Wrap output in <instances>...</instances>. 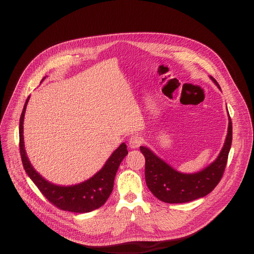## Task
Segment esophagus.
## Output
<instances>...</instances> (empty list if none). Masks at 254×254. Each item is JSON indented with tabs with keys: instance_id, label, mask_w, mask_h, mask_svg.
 Returning <instances> with one entry per match:
<instances>
[{
	"instance_id": "obj_1",
	"label": "esophagus",
	"mask_w": 254,
	"mask_h": 254,
	"mask_svg": "<svg viewBox=\"0 0 254 254\" xmlns=\"http://www.w3.org/2000/svg\"><path fill=\"white\" fill-rule=\"evenodd\" d=\"M143 139L139 136H132L128 139V147L132 148V149H136L139 148L140 146L142 145Z\"/></svg>"
}]
</instances>
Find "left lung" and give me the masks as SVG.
<instances>
[{
	"instance_id": "1",
	"label": "left lung",
	"mask_w": 254,
	"mask_h": 254,
	"mask_svg": "<svg viewBox=\"0 0 254 254\" xmlns=\"http://www.w3.org/2000/svg\"><path fill=\"white\" fill-rule=\"evenodd\" d=\"M211 80L220 89L216 80ZM233 139L232 120L229 114L228 134L217 158L202 171L185 174L172 168L149 148L141 146L145 156V180L149 190L162 202L169 204L188 203L210 193L219 183L228 162Z\"/></svg>"
}]
</instances>
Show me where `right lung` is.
I'll return each mask as SVG.
<instances>
[{
	"instance_id": "obj_1",
	"label": "right lung",
	"mask_w": 254,
	"mask_h": 254,
	"mask_svg": "<svg viewBox=\"0 0 254 254\" xmlns=\"http://www.w3.org/2000/svg\"><path fill=\"white\" fill-rule=\"evenodd\" d=\"M44 79L45 77L42 81ZM29 100L30 97L24 103L19 120V149L26 174L51 204L64 211L87 213L103 206L112 192L118 167L127 154L126 143L120 144L119 147L107 159L103 168L89 179L69 186L53 184L39 174L26 156L23 142V119Z\"/></svg>"
}]
</instances>
